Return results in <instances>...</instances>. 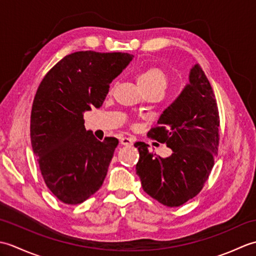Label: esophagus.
<instances>
[{
  "instance_id": "1",
  "label": "esophagus",
  "mask_w": 256,
  "mask_h": 256,
  "mask_svg": "<svg viewBox=\"0 0 256 256\" xmlns=\"http://www.w3.org/2000/svg\"><path fill=\"white\" fill-rule=\"evenodd\" d=\"M120 142H121L122 145H125V146H132L134 140L132 138L125 136V138H122L121 140H120Z\"/></svg>"
}]
</instances>
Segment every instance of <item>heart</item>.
I'll use <instances>...</instances> for the list:
<instances>
[{
	"mask_svg": "<svg viewBox=\"0 0 256 256\" xmlns=\"http://www.w3.org/2000/svg\"><path fill=\"white\" fill-rule=\"evenodd\" d=\"M138 82L145 91L153 89L164 91L168 82V78L166 72L162 68L150 66L140 72L138 74Z\"/></svg>",
	"mask_w": 256,
	"mask_h": 256,
	"instance_id": "obj_1",
	"label": "heart"
}]
</instances>
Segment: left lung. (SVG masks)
Here are the masks:
<instances>
[{
  "label": "left lung",
  "instance_id": "left-lung-1",
  "mask_svg": "<svg viewBox=\"0 0 256 256\" xmlns=\"http://www.w3.org/2000/svg\"><path fill=\"white\" fill-rule=\"evenodd\" d=\"M220 116L216 96L199 64L189 84L162 112L148 136L165 143L172 154L162 158L136 142V164L144 192L167 206H179L196 197L208 179L219 148Z\"/></svg>",
  "mask_w": 256,
  "mask_h": 256
}]
</instances>
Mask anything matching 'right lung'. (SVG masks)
Instances as JSON below:
<instances>
[{"instance_id": "obj_1", "label": "right lung", "mask_w": 256, "mask_h": 256, "mask_svg": "<svg viewBox=\"0 0 256 256\" xmlns=\"http://www.w3.org/2000/svg\"><path fill=\"white\" fill-rule=\"evenodd\" d=\"M128 52H77L59 60L38 86L30 113L32 148L48 189L78 204L102 186L118 144L96 140L84 113L100 108L112 80L132 60Z\"/></svg>"}]
</instances>
